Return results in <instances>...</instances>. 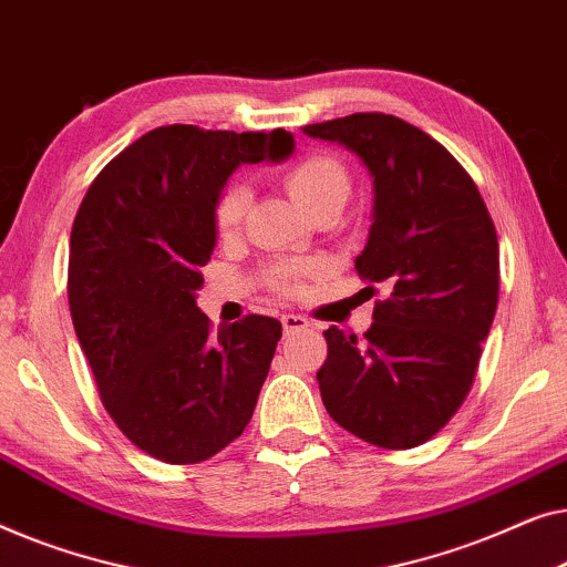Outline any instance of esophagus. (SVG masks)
Returning <instances> with one entry per match:
<instances>
[{"label":"esophagus","mask_w":567,"mask_h":567,"mask_svg":"<svg viewBox=\"0 0 567 567\" xmlns=\"http://www.w3.org/2000/svg\"><path fill=\"white\" fill-rule=\"evenodd\" d=\"M308 326H310V321H308L306 316H295V313L282 316V329H285V333L302 331V329H308Z\"/></svg>","instance_id":"esophagus-1"}]
</instances>
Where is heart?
<instances>
[{"mask_svg":"<svg viewBox=\"0 0 567 567\" xmlns=\"http://www.w3.org/2000/svg\"><path fill=\"white\" fill-rule=\"evenodd\" d=\"M285 189L295 205L310 218L318 215H337L344 207L349 193H352V174L339 156L329 151H310L298 158L290 169L285 172ZM249 187L244 182H228L215 200L213 220L218 234L228 236L241 226L246 207H249ZM313 265H275L267 269V282L280 292H300L302 280L313 275Z\"/></svg>","mask_w":567,"mask_h":567,"instance_id":"heart-1","label":"heart"}]
</instances>
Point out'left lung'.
I'll return each instance as SVG.
<instances>
[{
    "label": "left lung",
    "instance_id": "1",
    "mask_svg": "<svg viewBox=\"0 0 567 567\" xmlns=\"http://www.w3.org/2000/svg\"><path fill=\"white\" fill-rule=\"evenodd\" d=\"M302 133L349 148L370 172L372 226L354 267L385 292L364 339L323 331V405L360 440L411 450L473 388L498 306L496 226L457 158L401 117L354 113Z\"/></svg>",
    "mask_w": 567,
    "mask_h": 567
}]
</instances>
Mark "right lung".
<instances>
[{
    "instance_id": "right-lung-1",
    "label": "right lung",
    "mask_w": 567,
    "mask_h": 567,
    "mask_svg": "<svg viewBox=\"0 0 567 567\" xmlns=\"http://www.w3.org/2000/svg\"><path fill=\"white\" fill-rule=\"evenodd\" d=\"M292 135L154 127L86 189L71 228V321L102 403L138 450L195 465L251 421L282 323L213 331L195 302L215 249V200L241 164L280 162Z\"/></svg>"
}]
</instances>
